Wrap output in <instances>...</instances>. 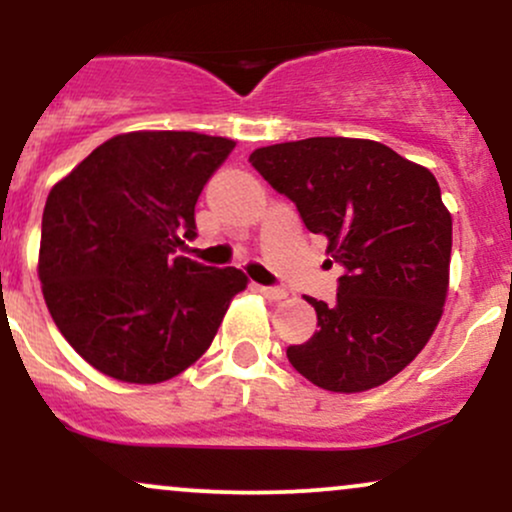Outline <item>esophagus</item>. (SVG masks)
Here are the masks:
<instances>
[{
    "instance_id": "esophagus-1",
    "label": "esophagus",
    "mask_w": 512,
    "mask_h": 512,
    "mask_svg": "<svg viewBox=\"0 0 512 512\" xmlns=\"http://www.w3.org/2000/svg\"><path fill=\"white\" fill-rule=\"evenodd\" d=\"M257 291L262 293L264 298H284L286 296V289H281V286H257Z\"/></svg>"
}]
</instances>
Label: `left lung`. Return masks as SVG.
<instances>
[{
  "label": "left lung",
  "instance_id": "obj_1",
  "mask_svg": "<svg viewBox=\"0 0 512 512\" xmlns=\"http://www.w3.org/2000/svg\"><path fill=\"white\" fill-rule=\"evenodd\" d=\"M250 163L310 233L327 236L344 269L337 301L308 298L320 330L286 349L291 366L330 392L395 378L431 339L448 296L452 219L438 180L390 146L349 137L264 146Z\"/></svg>",
  "mask_w": 512,
  "mask_h": 512
}]
</instances>
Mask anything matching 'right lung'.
I'll return each mask as SVG.
<instances>
[{
    "label": "right lung",
    "mask_w": 512,
    "mask_h": 512,
    "mask_svg": "<svg viewBox=\"0 0 512 512\" xmlns=\"http://www.w3.org/2000/svg\"><path fill=\"white\" fill-rule=\"evenodd\" d=\"M236 142L197 132H129L93 149L50 190L38 276L48 310L84 361L154 385L214 342L248 279L175 255L195 204Z\"/></svg>",
    "instance_id": "right-lung-1"
}]
</instances>
